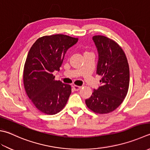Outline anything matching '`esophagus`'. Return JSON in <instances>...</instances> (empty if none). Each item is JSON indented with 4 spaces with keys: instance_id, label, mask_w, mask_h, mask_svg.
Wrapping results in <instances>:
<instances>
[{
    "instance_id": "esophagus-1",
    "label": "esophagus",
    "mask_w": 150,
    "mask_h": 150,
    "mask_svg": "<svg viewBox=\"0 0 150 150\" xmlns=\"http://www.w3.org/2000/svg\"><path fill=\"white\" fill-rule=\"evenodd\" d=\"M72 87H73V89H74V91H79V90L81 89V87L80 86H75V85H74V86H72Z\"/></svg>"
}]
</instances>
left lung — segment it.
Segmentation results:
<instances>
[{"label": "left lung", "mask_w": 150, "mask_h": 150, "mask_svg": "<svg viewBox=\"0 0 150 150\" xmlns=\"http://www.w3.org/2000/svg\"><path fill=\"white\" fill-rule=\"evenodd\" d=\"M98 59L97 74L102 76L101 86L86 100L88 108L97 114H107L123 103L129 86V67L123 50L106 36H93Z\"/></svg>", "instance_id": "left-lung-1"}]
</instances>
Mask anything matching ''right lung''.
Here are the masks:
<instances>
[{"label":"right lung","mask_w":150,"mask_h":150,"mask_svg":"<svg viewBox=\"0 0 150 150\" xmlns=\"http://www.w3.org/2000/svg\"><path fill=\"white\" fill-rule=\"evenodd\" d=\"M78 38L64 35L45 36L30 47L23 70L25 91L36 108L46 114L61 111L71 94V86L55 80L65 53Z\"/></svg>","instance_id":"add662e5"}]
</instances>
